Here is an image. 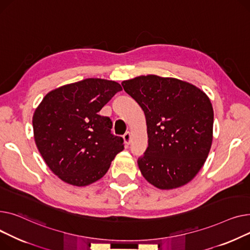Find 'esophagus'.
Returning a JSON list of instances; mask_svg holds the SVG:
<instances>
[{
    "mask_svg": "<svg viewBox=\"0 0 250 250\" xmlns=\"http://www.w3.org/2000/svg\"><path fill=\"white\" fill-rule=\"evenodd\" d=\"M123 138H124V141H125V143L128 145V144H130V141H131V134H130V132H126V133L124 134V136H123Z\"/></svg>",
    "mask_w": 250,
    "mask_h": 250,
    "instance_id": "obj_1",
    "label": "esophagus"
}]
</instances>
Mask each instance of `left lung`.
<instances>
[{
    "mask_svg": "<svg viewBox=\"0 0 250 250\" xmlns=\"http://www.w3.org/2000/svg\"><path fill=\"white\" fill-rule=\"evenodd\" d=\"M122 85L145 115L148 147L137 161L144 179L159 189L189 183L204 166L213 141L209 97L188 82L155 75L123 81Z\"/></svg>",
    "mask_w": 250,
    "mask_h": 250,
    "instance_id": "obj_1",
    "label": "left lung"
}]
</instances>
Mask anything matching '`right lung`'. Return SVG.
Here are the masks:
<instances>
[{
  "label": "right lung",
  "mask_w": 250,
  "mask_h": 250,
  "mask_svg": "<svg viewBox=\"0 0 250 250\" xmlns=\"http://www.w3.org/2000/svg\"><path fill=\"white\" fill-rule=\"evenodd\" d=\"M119 91L117 82L85 79L50 91L35 109L37 149L62 182L84 187L99 181L124 149L123 138L111 134L110 118L98 114Z\"/></svg>",
  "instance_id": "obj_1"
}]
</instances>
